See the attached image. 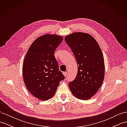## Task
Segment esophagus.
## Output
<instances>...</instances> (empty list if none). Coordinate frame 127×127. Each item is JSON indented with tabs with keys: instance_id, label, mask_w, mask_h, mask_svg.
Instances as JSON below:
<instances>
[{
	"instance_id": "34e87169",
	"label": "esophagus",
	"mask_w": 127,
	"mask_h": 127,
	"mask_svg": "<svg viewBox=\"0 0 127 127\" xmlns=\"http://www.w3.org/2000/svg\"><path fill=\"white\" fill-rule=\"evenodd\" d=\"M63 75H64V76H65V77H66V76H67V72H63Z\"/></svg>"
}]
</instances>
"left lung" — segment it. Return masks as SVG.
Masks as SVG:
<instances>
[{
	"label": "left lung",
	"instance_id": "8db88e82",
	"mask_svg": "<svg viewBox=\"0 0 127 127\" xmlns=\"http://www.w3.org/2000/svg\"><path fill=\"white\" fill-rule=\"evenodd\" d=\"M77 62L78 69L75 79L69 83L72 94L81 100L90 99L103 82L105 65L99 46L90 34L79 32L65 37Z\"/></svg>",
	"mask_w": 127,
	"mask_h": 127
}]
</instances>
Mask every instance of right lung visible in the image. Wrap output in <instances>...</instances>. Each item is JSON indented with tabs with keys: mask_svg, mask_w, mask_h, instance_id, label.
I'll return each instance as SVG.
<instances>
[{
	"mask_svg": "<svg viewBox=\"0 0 127 127\" xmlns=\"http://www.w3.org/2000/svg\"><path fill=\"white\" fill-rule=\"evenodd\" d=\"M63 41L61 36L46 34L35 40L23 64V80L32 95L42 100L54 96L59 82L65 79L54 54Z\"/></svg>",
	"mask_w": 127,
	"mask_h": 127,
	"instance_id": "1",
	"label": "right lung"
}]
</instances>
